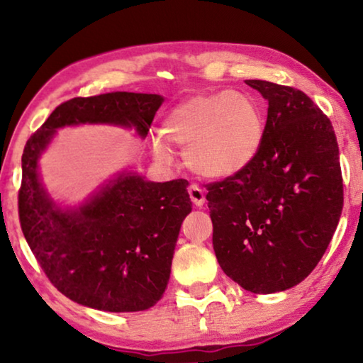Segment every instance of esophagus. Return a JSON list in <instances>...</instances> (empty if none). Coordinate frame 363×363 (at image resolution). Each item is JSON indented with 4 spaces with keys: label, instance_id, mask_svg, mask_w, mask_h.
Returning a JSON list of instances; mask_svg holds the SVG:
<instances>
[{
    "label": "esophagus",
    "instance_id": "34e87169",
    "mask_svg": "<svg viewBox=\"0 0 363 363\" xmlns=\"http://www.w3.org/2000/svg\"><path fill=\"white\" fill-rule=\"evenodd\" d=\"M188 193H190V198H191L193 205H196V206H203V205H205V201H206L205 190H201L200 186H198V185H191L190 188H188Z\"/></svg>",
    "mask_w": 363,
    "mask_h": 363
}]
</instances>
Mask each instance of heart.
<instances>
[{
	"instance_id": "heart-1",
	"label": "heart",
	"mask_w": 363,
	"mask_h": 363,
	"mask_svg": "<svg viewBox=\"0 0 363 363\" xmlns=\"http://www.w3.org/2000/svg\"><path fill=\"white\" fill-rule=\"evenodd\" d=\"M266 133V118L251 94L221 91L190 97L163 118V142L185 148V163L205 178L235 177L255 162ZM153 142L158 162L172 163L173 153Z\"/></svg>"
}]
</instances>
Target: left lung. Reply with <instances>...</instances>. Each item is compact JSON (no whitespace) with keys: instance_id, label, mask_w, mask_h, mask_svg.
I'll list each match as a JSON object with an SVG mask.
<instances>
[{"instance_id":"left-lung-1","label":"left lung","mask_w":363,"mask_h":363,"mask_svg":"<svg viewBox=\"0 0 363 363\" xmlns=\"http://www.w3.org/2000/svg\"><path fill=\"white\" fill-rule=\"evenodd\" d=\"M266 99L264 142L246 170L206 186L213 250L242 289L272 294L299 284L339 225L344 185L327 116L302 91L246 81Z\"/></svg>"}]
</instances>
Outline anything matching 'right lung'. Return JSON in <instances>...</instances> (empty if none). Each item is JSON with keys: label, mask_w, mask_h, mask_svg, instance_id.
Returning a JSON list of instances; mask_svg holds the SVG:
<instances>
[{"label": "right lung", "mask_w": 363, "mask_h": 363, "mask_svg": "<svg viewBox=\"0 0 363 363\" xmlns=\"http://www.w3.org/2000/svg\"><path fill=\"white\" fill-rule=\"evenodd\" d=\"M163 102L157 94L74 97L54 108L23 152L19 223L39 266L59 292L108 312L150 309L170 279L178 233L191 201L188 182H147L121 173L77 208L57 206L39 180V158L56 130L112 123L147 137Z\"/></svg>", "instance_id": "1"}]
</instances>
